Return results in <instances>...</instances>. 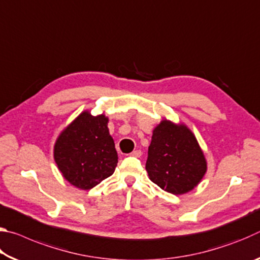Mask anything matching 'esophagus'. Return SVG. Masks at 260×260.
I'll return each instance as SVG.
<instances>
[{
    "instance_id": "1",
    "label": "esophagus",
    "mask_w": 260,
    "mask_h": 260,
    "mask_svg": "<svg viewBox=\"0 0 260 260\" xmlns=\"http://www.w3.org/2000/svg\"><path fill=\"white\" fill-rule=\"evenodd\" d=\"M132 156H134V157H136V158H140L141 156H142V151L141 150H135V151H133L131 153Z\"/></svg>"
}]
</instances>
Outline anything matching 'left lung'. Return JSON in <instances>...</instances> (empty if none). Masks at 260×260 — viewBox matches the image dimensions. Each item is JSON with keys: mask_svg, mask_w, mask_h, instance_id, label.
Segmentation results:
<instances>
[{"mask_svg": "<svg viewBox=\"0 0 260 260\" xmlns=\"http://www.w3.org/2000/svg\"><path fill=\"white\" fill-rule=\"evenodd\" d=\"M146 170L149 179L162 190L183 195L202 181L208 162L187 125L162 119L152 131Z\"/></svg>", "mask_w": 260, "mask_h": 260, "instance_id": "1", "label": "left lung"}]
</instances>
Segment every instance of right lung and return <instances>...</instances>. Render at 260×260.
Masks as SVG:
<instances>
[{"mask_svg": "<svg viewBox=\"0 0 260 260\" xmlns=\"http://www.w3.org/2000/svg\"><path fill=\"white\" fill-rule=\"evenodd\" d=\"M109 118L82 111L60 132L54 146V159L63 178L83 190L112 175L118 162Z\"/></svg>", "mask_w": 260, "mask_h": 260, "instance_id": "add662e5", "label": "right lung"}]
</instances>
